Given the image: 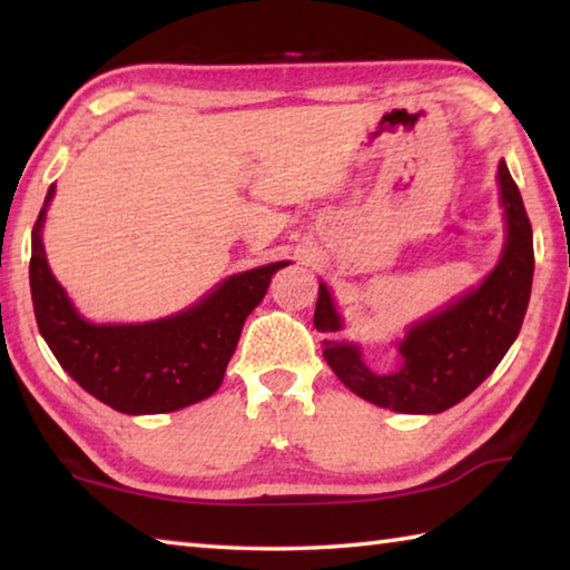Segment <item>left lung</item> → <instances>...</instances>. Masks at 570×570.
Masks as SVG:
<instances>
[{
  "instance_id": "obj_1",
  "label": "left lung",
  "mask_w": 570,
  "mask_h": 570,
  "mask_svg": "<svg viewBox=\"0 0 570 570\" xmlns=\"http://www.w3.org/2000/svg\"><path fill=\"white\" fill-rule=\"evenodd\" d=\"M498 183L508 228L503 256L478 288L410 326L400 342V370L377 374L362 362L356 344L324 340L326 364L362 400L404 414L445 412L478 390L515 342L533 286V228L505 160L498 166ZM314 326L324 334L342 330L324 284Z\"/></svg>"
}]
</instances>
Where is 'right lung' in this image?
I'll return each instance as SVG.
<instances>
[{
  "mask_svg": "<svg viewBox=\"0 0 570 570\" xmlns=\"http://www.w3.org/2000/svg\"><path fill=\"white\" fill-rule=\"evenodd\" d=\"M50 186L32 228L30 288L35 320L62 370L95 400L125 414L176 412L214 394L224 382L246 316L288 262L228 276L196 306L148 324H90L77 314L47 266L42 224Z\"/></svg>",
  "mask_w": 570,
  "mask_h": 570,
  "instance_id": "right-lung-1",
  "label": "right lung"
}]
</instances>
